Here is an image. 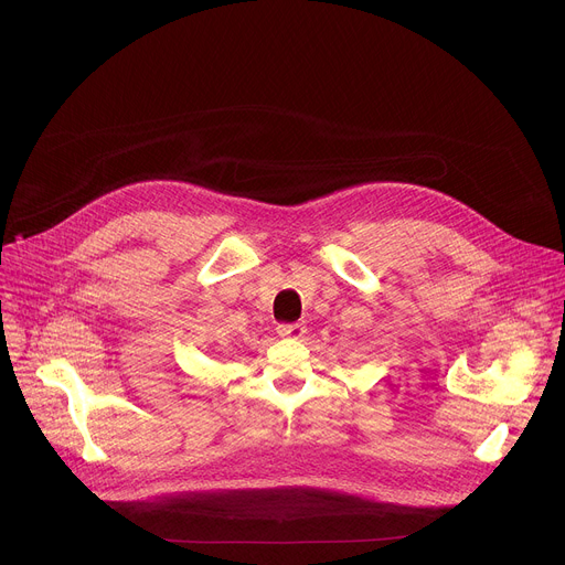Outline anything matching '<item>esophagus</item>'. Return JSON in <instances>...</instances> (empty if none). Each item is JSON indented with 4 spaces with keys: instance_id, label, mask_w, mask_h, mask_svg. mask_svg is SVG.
Returning <instances> with one entry per match:
<instances>
[{
    "instance_id": "1",
    "label": "esophagus",
    "mask_w": 565,
    "mask_h": 565,
    "mask_svg": "<svg viewBox=\"0 0 565 565\" xmlns=\"http://www.w3.org/2000/svg\"><path fill=\"white\" fill-rule=\"evenodd\" d=\"M277 333L286 340H299V338H303L306 327L301 324V321H290V324H279Z\"/></svg>"
}]
</instances>
